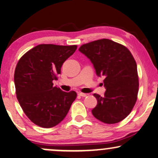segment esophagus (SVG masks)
Segmentation results:
<instances>
[{
	"mask_svg": "<svg viewBox=\"0 0 158 158\" xmlns=\"http://www.w3.org/2000/svg\"><path fill=\"white\" fill-rule=\"evenodd\" d=\"M79 95V96H81V97H86L87 95V94H84V93H81V92H80V93H78V94H77Z\"/></svg>",
	"mask_w": 158,
	"mask_h": 158,
	"instance_id": "esophagus-1",
	"label": "esophagus"
}]
</instances>
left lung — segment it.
Instances as JSON below:
<instances>
[{"mask_svg":"<svg viewBox=\"0 0 158 158\" xmlns=\"http://www.w3.org/2000/svg\"><path fill=\"white\" fill-rule=\"evenodd\" d=\"M79 51L90 59L97 76L105 77L103 97L94 96L97 105L93 116L106 124H116L133 110L139 92L137 64L125 46L102 39L81 45Z\"/></svg>","mask_w":158,"mask_h":158,"instance_id":"8db88e82","label":"left lung"}]
</instances>
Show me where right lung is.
<instances>
[{
  "instance_id": "add662e5",
  "label": "right lung",
  "mask_w": 158,
  "mask_h": 158,
  "mask_svg": "<svg viewBox=\"0 0 158 158\" xmlns=\"http://www.w3.org/2000/svg\"><path fill=\"white\" fill-rule=\"evenodd\" d=\"M77 45L42 44L25 53L15 71L17 98L28 118L36 125L50 128L67 116L77 97L74 91L65 92L53 86L62 64Z\"/></svg>"
}]
</instances>
